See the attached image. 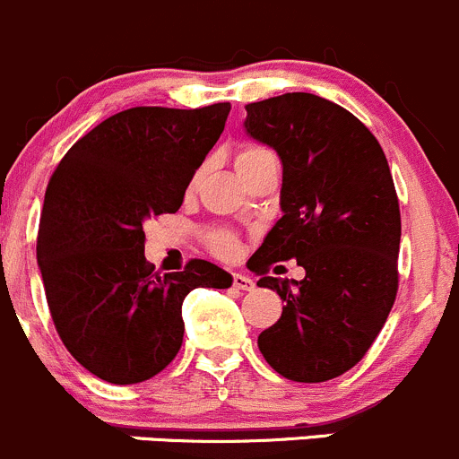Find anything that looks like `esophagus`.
Returning <instances> with one entry per match:
<instances>
[{"label": "esophagus", "instance_id": "1", "mask_svg": "<svg viewBox=\"0 0 459 459\" xmlns=\"http://www.w3.org/2000/svg\"><path fill=\"white\" fill-rule=\"evenodd\" d=\"M234 287L240 291H252L254 290V281L245 273H234Z\"/></svg>", "mask_w": 459, "mask_h": 459}]
</instances>
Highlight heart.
Masks as SVG:
<instances>
[{"label": "heart", "instance_id": "b5f03b06", "mask_svg": "<svg viewBox=\"0 0 459 459\" xmlns=\"http://www.w3.org/2000/svg\"><path fill=\"white\" fill-rule=\"evenodd\" d=\"M272 160H276V159H273V154L269 152V150L258 148V145H245V148L238 150L234 163H236V169H238L240 177L245 178L247 174H252L254 169H258L264 163H272ZM203 177H205V168H198L190 181V192H196V187L201 186ZM210 245H212V252H214L216 256L228 258L236 252V247H238V240H236V236L231 234V231L219 230L210 236Z\"/></svg>", "mask_w": 459, "mask_h": 459}]
</instances>
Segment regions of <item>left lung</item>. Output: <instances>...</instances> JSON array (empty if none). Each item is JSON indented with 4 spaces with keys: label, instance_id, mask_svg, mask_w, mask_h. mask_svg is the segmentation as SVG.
<instances>
[{
    "label": "left lung",
    "instance_id": "left-lung-1",
    "mask_svg": "<svg viewBox=\"0 0 459 459\" xmlns=\"http://www.w3.org/2000/svg\"><path fill=\"white\" fill-rule=\"evenodd\" d=\"M245 110V132L282 160V216L252 272L285 305L258 349L287 380H332L362 360L398 291L400 205L389 163L365 124L316 94L287 92ZM282 260L299 262L306 278L267 277Z\"/></svg>",
    "mask_w": 459,
    "mask_h": 459
}]
</instances>
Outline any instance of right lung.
Here are the masks:
<instances>
[{"label": "right lung", "instance_id": "add662e5", "mask_svg": "<svg viewBox=\"0 0 459 459\" xmlns=\"http://www.w3.org/2000/svg\"><path fill=\"white\" fill-rule=\"evenodd\" d=\"M230 108H130L82 136L56 165L37 264L56 333L101 380L136 385L163 371L181 349L186 296L231 285L214 263L195 258L159 276L143 256V225L183 205Z\"/></svg>", "mask_w": 459, "mask_h": 459}]
</instances>
